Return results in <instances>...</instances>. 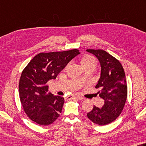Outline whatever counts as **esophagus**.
Instances as JSON below:
<instances>
[{"instance_id":"obj_1","label":"esophagus","mask_w":146,"mask_h":146,"mask_svg":"<svg viewBox=\"0 0 146 146\" xmlns=\"http://www.w3.org/2000/svg\"><path fill=\"white\" fill-rule=\"evenodd\" d=\"M73 98H76L78 100H83L84 98L80 96H69L67 98H66V99L67 100H71V99H73Z\"/></svg>"}]
</instances>
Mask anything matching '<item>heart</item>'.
<instances>
[{"label": "heart", "mask_w": 146, "mask_h": 146, "mask_svg": "<svg viewBox=\"0 0 146 146\" xmlns=\"http://www.w3.org/2000/svg\"><path fill=\"white\" fill-rule=\"evenodd\" d=\"M81 64L84 68L92 64H96V60L91 55H86L81 60Z\"/></svg>", "instance_id": "1"}]
</instances>
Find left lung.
I'll return each instance as SVG.
<instances>
[{"label":"left lung","instance_id":"8db88e82","mask_svg":"<svg viewBox=\"0 0 146 146\" xmlns=\"http://www.w3.org/2000/svg\"><path fill=\"white\" fill-rule=\"evenodd\" d=\"M96 56L101 65L100 78L96 86L98 93L105 100L102 108L94 106L87 117L94 123L103 126L112 123L123 110L127 98V84L123 66L119 60L103 50L87 49Z\"/></svg>","mask_w":146,"mask_h":146}]
</instances>
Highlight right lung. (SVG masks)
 <instances>
[{"label": "right lung", "instance_id": "right-lung-1", "mask_svg": "<svg viewBox=\"0 0 146 146\" xmlns=\"http://www.w3.org/2000/svg\"><path fill=\"white\" fill-rule=\"evenodd\" d=\"M80 54L77 49L39 53L23 70L19 82L21 103L32 121L42 126L52 124L59 117L64 99L47 93V82L55 79L70 60Z\"/></svg>", "mask_w": 146, "mask_h": 146}]
</instances>
